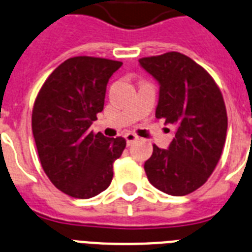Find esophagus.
Wrapping results in <instances>:
<instances>
[{"label": "esophagus", "mask_w": 252, "mask_h": 252, "mask_svg": "<svg viewBox=\"0 0 252 252\" xmlns=\"http://www.w3.org/2000/svg\"><path fill=\"white\" fill-rule=\"evenodd\" d=\"M124 138H126V143H128V145H130V143L134 142V141H136V139L138 138V136H137L136 133L128 132V133H126V136H124Z\"/></svg>", "instance_id": "esophagus-1"}]
</instances>
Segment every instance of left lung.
<instances>
[{"label": "left lung", "instance_id": "left-lung-1", "mask_svg": "<svg viewBox=\"0 0 252 252\" xmlns=\"http://www.w3.org/2000/svg\"><path fill=\"white\" fill-rule=\"evenodd\" d=\"M139 64L160 83L156 118L177 126L168 150L154 145L145 172L158 189L185 196L201 187L220 160L228 126L223 94L210 74L181 52Z\"/></svg>", "mask_w": 252, "mask_h": 252}]
</instances>
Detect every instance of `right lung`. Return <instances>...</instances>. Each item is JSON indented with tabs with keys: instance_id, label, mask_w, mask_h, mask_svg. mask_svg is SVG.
<instances>
[{
	"instance_id": "add662e5",
	"label": "right lung",
	"mask_w": 252,
	"mask_h": 252,
	"mask_svg": "<svg viewBox=\"0 0 252 252\" xmlns=\"http://www.w3.org/2000/svg\"><path fill=\"white\" fill-rule=\"evenodd\" d=\"M122 65L94 56L67 59L35 97L32 130L41 165L52 185L71 197L84 200L105 191L114 161L126 149L123 137L90 129L103 110L107 82Z\"/></svg>"
}]
</instances>
